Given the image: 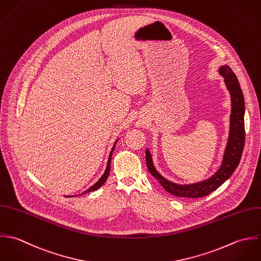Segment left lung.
Returning a JSON list of instances; mask_svg holds the SVG:
<instances>
[{
	"instance_id": "obj_1",
	"label": "left lung",
	"mask_w": 261,
	"mask_h": 261,
	"mask_svg": "<svg viewBox=\"0 0 261 261\" xmlns=\"http://www.w3.org/2000/svg\"><path fill=\"white\" fill-rule=\"evenodd\" d=\"M219 73L224 77L225 85L231 96V115L230 131L228 142L225 148L224 156L220 168L214 175L203 181L191 185H177L164 178L154 167L151 153L146 149V164L149 172L156 178L162 188L169 194L181 198H202L224 184L237 168L242 156L245 142L244 114L245 103L240 84L233 70L228 65H222Z\"/></svg>"
}]
</instances>
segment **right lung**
Here are the masks:
<instances>
[{"mask_svg":"<svg viewBox=\"0 0 261 261\" xmlns=\"http://www.w3.org/2000/svg\"><path fill=\"white\" fill-rule=\"evenodd\" d=\"M118 140L119 139H117L116 141H115V144H114V146L112 147V150H111V152H110V155H109V158H108V162H107V167H106V170H105L104 174L100 177V179L95 184V185H93L90 189H88L86 192H84L83 194H81V195H84V194H87V193H90V192H94V191H97L98 189H100L103 185H104L105 182H106V180H107V178H108V176H109V173H110V168H111V159H112V154H113V151H114V149H115V145H116V143L118 142ZM81 195H79V196H81ZM71 198V197H74V196H67V198Z\"/></svg>","mask_w":261,"mask_h":261,"instance_id":"add662e5","label":"right lung"}]
</instances>
